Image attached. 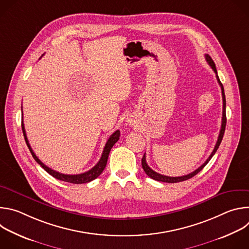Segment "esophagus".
Instances as JSON below:
<instances>
[{
    "label": "esophagus",
    "instance_id": "1",
    "mask_svg": "<svg viewBox=\"0 0 249 249\" xmlns=\"http://www.w3.org/2000/svg\"><path fill=\"white\" fill-rule=\"evenodd\" d=\"M128 122H130V124H131V120H128Z\"/></svg>",
    "mask_w": 249,
    "mask_h": 249
}]
</instances>
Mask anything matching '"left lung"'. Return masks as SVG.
I'll list each match as a JSON object with an SVG mask.
<instances>
[{
  "instance_id": "obj_1",
  "label": "left lung",
  "mask_w": 249,
  "mask_h": 249,
  "mask_svg": "<svg viewBox=\"0 0 249 249\" xmlns=\"http://www.w3.org/2000/svg\"><path fill=\"white\" fill-rule=\"evenodd\" d=\"M205 58H206V61L208 62V64L211 66V68L213 69V71L216 73V78H217V81L221 87V89H222V95H223V117H222V127H221V131H220V134H219V138H218V141L216 143V146L214 148V150H213L212 154L210 155V157L207 159V160L200 166L198 167L196 170H194L193 172L187 174V175H183V176H178V177H170V176H166V175H162V174H160L158 172H156L155 170H153L147 163L146 161V154L144 155L143 159H142V167H143L144 171L146 172V174L151 177V178L155 179V180H158V181H161V182H167V183H176V182H181V181H184V180H187L189 178H191V177H193L194 175H196L198 172H200L204 166L210 161V160L213 158V156L215 155V153L217 152V150L219 149L220 145H221V142L223 140V137H224V134H225V129H226V124H227V116H226V96H225V90H224V87H223V84L221 83L220 79H219V76H218V73H217V69H216V65L214 63V61L212 60V58L208 55V54H205Z\"/></svg>"
}]
</instances>
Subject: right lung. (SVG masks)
Masks as SVG:
<instances>
[{
    "mask_svg": "<svg viewBox=\"0 0 249 249\" xmlns=\"http://www.w3.org/2000/svg\"><path fill=\"white\" fill-rule=\"evenodd\" d=\"M21 128H22V133H23V136H24V140H25V143L33 157V159L36 160V162L38 164H40V166L42 168L45 169V171H47L50 175H52L53 177H55V178L59 179V180H62V181H65V182H69V183H74V184H82V183H87V182H89L93 179H95L96 177H98L101 172L103 171V169L105 168L106 166V163H107V159H108V156H109V153H110V150L112 149V147L114 146V144L116 143V142L119 140V137H120V131L117 130L115 131L108 139V141L106 142L105 144V147L103 149V153L101 155V158L100 160H98V162L91 168L89 169V171H86L84 173H80V174H64V173H60L56 170H53L51 169L50 167H48L47 165H45L37 157L36 155L34 154V152L32 151L29 143H28V140H27V137H26V134H25V129H24V124H23V121L21 122Z\"/></svg>",
    "mask_w": 249,
    "mask_h": 249,
    "instance_id": "1",
    "label": "right lung"
}]
</instances>
